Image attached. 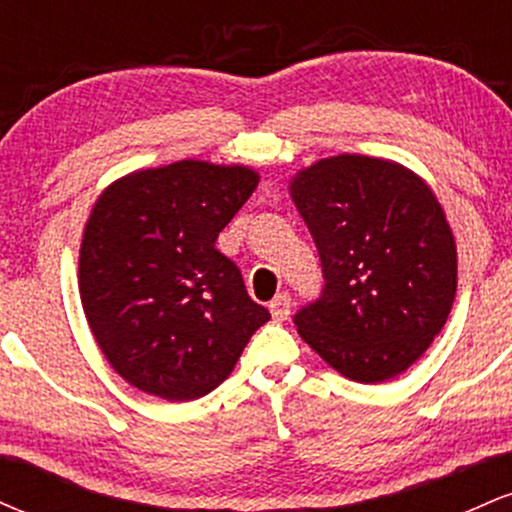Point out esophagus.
<instances>
[{"mask_svg":"<svg viewBox=\"0 0 512 512\" xmlns=\"http://www.w3.org/2000/svg\"><path fill=\"white\" fill-rule=\"evenodd\" d=\"M269 313L274 320H286L291 315V296L289 293H279L272 303H269Z\"/></svg>","mask_w":512,"mask_h":512,"instance_id":"34e87169","label":"esophagus"}]
</instances>
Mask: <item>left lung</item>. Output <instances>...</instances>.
Instances as JSON below:
<instances>
[{"mask_svg":"<svg viewBox=\"0 0 512 512\" xmlns=\"http://www.w3.org/2000/svg\"><path fill=\"white\" fill-rule=\"evenodd\" d=\"M320 252L325 289L296 330L356 383L404 373L443 330L457 291V245L438 197L390 158L339 154L289 180Z\"/></svg>","mask_w":512,"mask_h":512,"instance_id":"8db88e82","label":"left lung"}]
</instances>
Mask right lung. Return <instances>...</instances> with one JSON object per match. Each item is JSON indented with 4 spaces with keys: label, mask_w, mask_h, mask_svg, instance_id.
Wrapping results in <instances>:
<instances>
[{
    "label": "right lung",
    "mask_w": 512,
    "mask_h": 512,
    "mask_svg": "<svg viewBox=\"0 0 512 512\" xmlns=\"http://www.w3.org/2000/svg\"><path fill=\"white\" fill-rule=\"evenodd\" d=\"M250 166L185 158L101 192L79 248V296L117 375L168 402L219 387L269 320L216 238L255 192Z\"/></svg>",
    "instance_id": "1"
}]
</instances>
